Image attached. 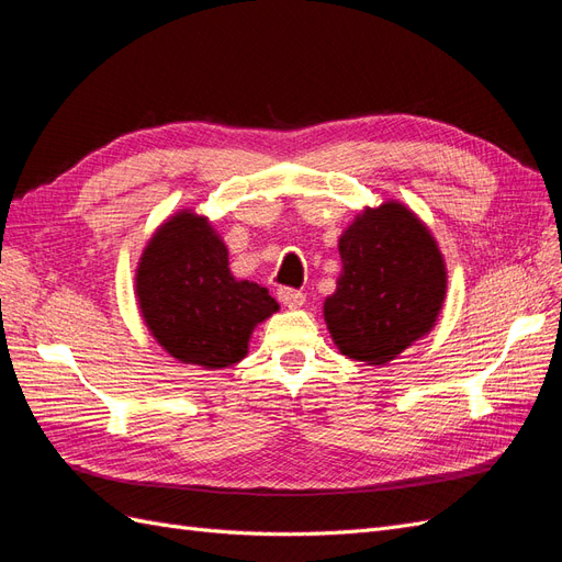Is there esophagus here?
Here are the masks:
<instances>
[{"label":"esophagus","mask_w":562,"mask_h":562,"mask_svg":"<svg viewBox=\"0 0 562 562\" xmlns=\"http://www.w3.org/2000/svg\"><path fill=\"white\" fill-rule=\"evenodd\" d=\"M277 297H279V302L283 304V307H288V310H300L302 304H304V295L300 291H295V288H279Z\"/></svg>","instance_id":"obj_1"}]
</instances>
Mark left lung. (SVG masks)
Returning a JSON list of instances; mask_svg holds the SVG:
<instances>
[{
	"mask_svg": "<svg viewBox=\"0 0 562 562\" xmlns=\"http://www.w3.org/2000/svg\"><path fill=\"white\" fill-rule=\"evenodd\" d=\"M342 274L323 302L335 347L384 366L429 335L443 310L448 269L434 234L401 201L366 209L339 236Z\"/></svg>",
	"mask_w": 562,
	"mask_h": 562,
	"instance_id": "1",
	"label": "left lung"
}]
</instances>
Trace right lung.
I'll use <instances>...</instances> for the list:
<instances>
[{"label": "right lung", "mask_w": 562, "mask_h": 562, "mask_svg": "<svg viewBox=\"0 0 562 562\" xmlns=\"http://www.w3.org/2000/svg\"><path fill=\"white\" fill-rule=\"evenodd\" d=\"M135 297L161 349L206 370L239 363L255 326L279 310L267 288L232 277L225 241L192 211L151 234L135 269Z\"/></svg>", "instance_id": "obj_1"}]
</instances>
